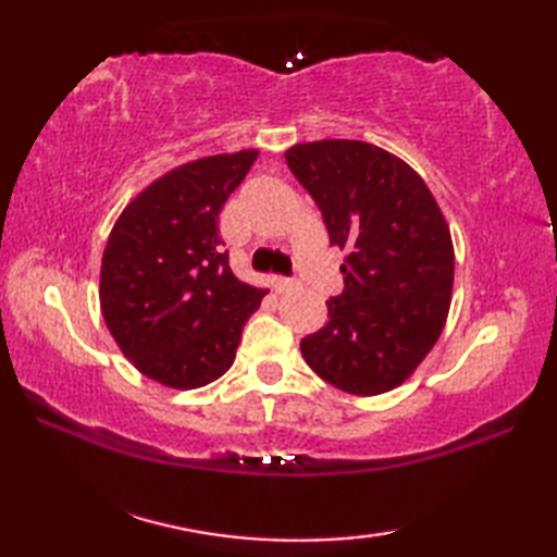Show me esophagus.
Here are the masks:
<instances>
[{"mask_svg":"<svg viewBox=\"0 0 557 557\" xmlns=\"http://www.w3.org/2000/svg\"><path fill=\"white\" fill-rule=\"evenodd\" d=\"M270 285H272V289H275V292L285 294V292L297 287V280H292V277H277V275H275V277H270Z\"/></svg>","mask_w":557,"mask_h":557,"instance_id":"obj_1","label":"esophagus"}]
</instances>
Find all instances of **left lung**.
Here are the masks:
<instances>
[{"label": "left lung", "mask_w": 557, "mask_h": 557, "mask_svg": "<svg viewBox=\"0 0 557 557\" xmlns=\"http://www.w3.org/2000/svg\"><path fill=\"white\" fill-rule=\"evenodd\" d=\"M347 251L345 289L327 323L301 339L306 363L349 395H381L417 371L441 337L455 280L449 227L405 160L363 140H315L285 152Z\"/></svg>", "instance_id": "8db88e82"}]
</instances>
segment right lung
Masks as SVG:
<instances>
[{
	"label": "right lung",
	"mask_w": 557,
	"mask_h": 557,
	"mask_svg": "<svg viewBox=\"0 0 557 557\" xmlns=\"http://www.w3.org/2000/svg\"><path fill=\"white\" fill-rule=\"evenodd\" d=\"M258 150L186 162L124 208L104 246L100 306L124 357L168 387L194 389L234 363L268 289L236 280L218 218Z\"/></svg>",
	"instance_id": "obj_1"
}]
</instances>
